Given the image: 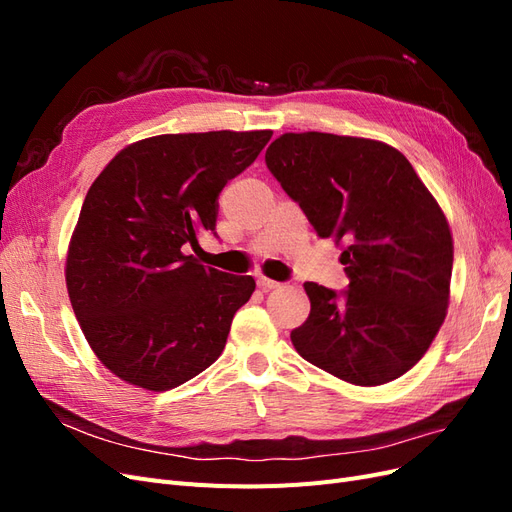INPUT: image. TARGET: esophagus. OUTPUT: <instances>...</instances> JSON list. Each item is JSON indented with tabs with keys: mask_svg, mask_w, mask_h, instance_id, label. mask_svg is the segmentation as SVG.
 Returning a JSON list of instances; mask_svg holds the SVG:
<instances>
[{
	"mask_svg": "<svg viewBox=\"0 0 512 512\" xmlns=\"http://www.w3.org/2000/svg\"><path fill=\"white\" fill-rule=\"evenodd\" d=\"M256 284H258L262 290H273V288H280V286H282V282L269 280V277H265V275H256Z\"/></svg>",
	"mask_w": 512,
	"mask_h": 512,
	"instance_id": "1",
	"label": "esophagus"
}]
</instances>
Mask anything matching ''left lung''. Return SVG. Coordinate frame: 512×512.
<instances>
[{"mask_svg":"<svg viewBox=\"0 0 512 512\" xmlns=\"http://www.w3.org/2000/svg\"><path fill=\"white\" fill-rule=\"evenodd\" d=\"M265 162L318 237L348 243L346 290L303 284L312 309L290 333L294 348L356 386L404 376L448 307L453 237L436 198L404 153L369 138L290 132Z\"/></svg>","mask_w":512,"mask_h":512,"instance_id":"1","label":"left lung"}]
</instances>
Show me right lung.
<instances>
[{
  "label": "right lung",
  "mask_w": 512,
  "mask_h": 512,
  "mask_svg": "<svg viewBox=\"0 0 512 512\" xmlns=\"http://www.w3.org/2000/svg\"><path fill=\"white\" fill-rule=\"evenodd\" d=\"M271 130L162 134L138 141L91 183L68 250L66 284L85 339L115 376L168 391L226 346L252 275L188 254L218 222L220 192L271 141Z\"/></svg>",
  "instance_id": "obj_1"
}]
</instances>
